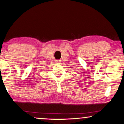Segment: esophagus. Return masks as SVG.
<instances>
[{
    "label": "esophagus",
    "mask_w": 124,
    "mask_h": 124,
    "mask_svg": "<svg viewBox=\"0 0 124 124\" xmlns=\"http://www.w3.org/2000/svg\"><path fill=\"white\" fill-rule=\"evenodd\" d=\"M56 62L57 64H60L61 60H56Z\"/></svg>",
    "instance_id": "34e87169"
}]
</instances>
